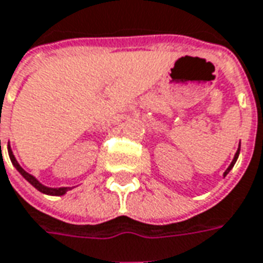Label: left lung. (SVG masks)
<instances>
[{
    "label": "left lung",
    "mask_w": 263,
    "mask_h": 263,
    "mask_svg": "<svg viewBox=\"0 0 263 263\" xmlns=\"http://www.w3.org/2000/svg\"><path fill=\"white\" fill-rule=\"evenodd\" d=\"M239 150H241V147H239V148H238V152L235 153V157H234V160H232V163H231V164H230V167H228V168H227V171H225V173H224V177L227 176L228 173H230L231 168H232V167H234V164H235V163H236V160H238V156H239Z\"/></svg>",
    "instance_id": "obj_1"
}]
</instances>
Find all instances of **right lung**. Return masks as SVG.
I'll return each mask as SVG.
<instances>
[{
  "label": "right lung",
  "mask_w": 263,
  "mask_h": 263,
  "mask_svg": "<svg viewBox=\"0 0 263 263\" xmlns=\"http://www.w3.org/2000/svg\"><path fill=\"white\" fill-rule=\"evenodd\" d=\"M8 154H9V158H11V161H12V164H14V167H15L16 170L20 171V174H21L25 180H27L29 184H32L33 187L36 188L38 191H41V193H44V194H48V195H63L68 190H70L69 187H61V188H51V187H45V185H42L41 182L35 178L33 176H31L29 173H27V171L22 168L21 165L18 164V161H16V158L14 157V154H12V150H11V147L8 146Z\"/></svg>",
  "instance_id": "1"
}]
</instances>
